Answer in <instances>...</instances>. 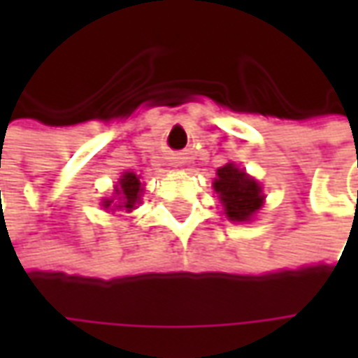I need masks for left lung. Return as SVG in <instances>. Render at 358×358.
<instances>
[{
    "label": "left lung",
    "mask_w": 358,
    "mask_h": 358,
    "mask_svg": "<svg viewBox=\"0 0 358 358\" xmlns=\"http://www.w3.org/2000/svg\"><path fill=\"white\" fill-rule=\"evenodd\" d=\"M217 174L215 192L220 195V201L224 203L226 217L236 222L249 220L263 205L261 186L232 163L220 166Z\"/></svg>",
    "instance_id": "obj_1"
}]
</instances>
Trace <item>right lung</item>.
<instances>
[{
  "mask_svg": "<svg viewBox=\"0 0 358 358\" xmlns=\"http://www.w3.org/2000/svg\"><path fill=\"white\" fill-rule=\"evenodd\" d=\"M120 187H117V194L120 195V201L122 205L118 207H124L126 210H132L136 207V203L140 201V194H141V182L140 178L134 174V172H124L122 178H120ZM113 201H105L103 205L109 207Z\"/></svg>",
  "mask_w": 358,
  "mask_h": 358,
  "instance_id": "1",
  "label": "right lung"
}]
</instances>
